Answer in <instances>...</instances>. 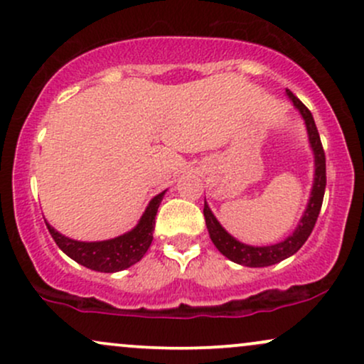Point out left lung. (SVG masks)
<instances>
[{"label": "left lung", "mask_w": 364, "mask_h": 364, "mask_svg": "<svg viewBox=\"0 0 364 364\" xmlns=\"http://www.w3.org/2000/svg\"><path fill=\"white\" fill-rule=\"evenodd\" d=\"M287 95H289L291 101L294 102V106L298 107L299 112L303 114L304 123H306L308 136H310L311 149L313 152H315V183H313L310 203H308V208L306 212H304L298 229L292 232V236L284 240L282 243L272 246H248L240 243V241L235 240L231 235H228L223 225L217 223V219L210 212V208L207 207V203L203 205V215H205V224L212 243L215 245V248L219 250L224 257H228L229 260L245 267H269L274 265V263L282 262L284 258L291 257V255L298 252V250L304 245V241L308 240V236L311 235L316 219H318L321 202H323L325 185H327V171H325V152L323 147H321L318 129H316L315 119H313L310 109H308L291 90H287Z\"/></svg>", "instance_id": "obj_1"}]
</instances>
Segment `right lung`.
Segmentation results:
<instances>
[{
    "label": "right lung",
    "mask_w": 364,
    "mask_h": 364,
    "mask_svg": "<svg viewBox=\"0 0 364 364\" xmlns=\"http://www.w3.org/2000/svg\"><path fill=\"white\" fill-rule=\"evenodd\" d=\"M166 191L159 193L150 200L147 210L141 215L140 223L135 229L127 232V235L114 237L107 241H95V243H83V241H75L65 237L46 223L53 240L60 246L70 258L78 262L80 265L97 272H119V270L128 269L133 263L140 262L141 257L147 253L150 243H152V231L156 225L157 208L161 205V200Z\"/></svg>",
    "instance_id": "obj_1"
}]
</instances>
